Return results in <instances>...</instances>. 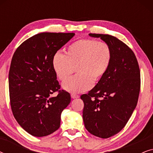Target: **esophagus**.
Masks as SVG:
<instances>
[{"mask_svg": "<svg viewBox=\"0 0 153 153\" xmlns=\"http://www.w3.org/2000/svg\"><path fill=\"white\" fill-rule=\"evenodd\" d=\"M71 97H72L73 99H76V98L79 97V95H76V94H71Z\"/></svg>", "mask_w": 153, "mask_h": 153, "instance_id": "34e87169", "label": "esophagus"}]
</instances>
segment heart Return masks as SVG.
Listing matches in <instances>:
<instances>
[{
    "label": "heart",
    "instance_id": "heart-1",
    "mask_svg": "<svg viewBox=\"0 0 153 153\" xmlns=\"http://www.w3.org/2000/svg\"><path fill=\"white\" fill-rule=\"evenodd\" d=\"M112 50L105 42L93 39H79L70 45L65 55L54 54L52 66L56 76L65 81L74 72L77 74L62 83V88L72 93L89 90L93 83L100 81L107 72L112 60Z\"/></svg>",
    "mask_w": 153,
    "mask_h": 153
}]
</instances>
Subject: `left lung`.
<instances>
[{
    "instance_id": "obj_1",
    "label": "left lung",
    "mask_w": 153,
    "mask_h": 153,
    "mask_svg": "<svg viewBox=\"0 0 153 153\" xmlns=\"http://www.w3.org/2000/svg\"><path fill=\"white\" fill-rule=\"evenodd\" d=\"M109 45L112 60L105 75L81 99L83 120L90 133L107 139L122 130L137 106L141 88L139 63L130 48L116 37L90 33Z\"/></svg>"
}]
</instances>
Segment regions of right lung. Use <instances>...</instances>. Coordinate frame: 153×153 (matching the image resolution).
Listing matches in <instances>:
<instances>
[{
  "instance_id": "right-lung-1",
  "label": "right lung",
  "mask_w": 153,
  "mask_h": 153,
  "mask_svg": "<svg viewBox=\"0 0 153 153\" xmlns=\"http://www.w3.org/2000/svg\"><path fill=\"white\" fill-rule=\"evenodd\" d=\"M73 33H41L24 41L12 56L9 72L10 105L14 118L30 134L45 137L57 130L60 115L70 103L52 66L54 54ZM58 92L56 97L51 95Z\"/></svg>"
}]
</instances>
